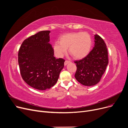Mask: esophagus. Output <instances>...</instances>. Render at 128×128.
Listing matches in <instances>:
<instances>
[{
    "label": "esophagus",
    "instance_id": "esophagus-1",
    "mask_svg": "<svg viewBox=\"0 0 128 128\" xmlns=\"http://www.w3.org/2000/svg\"><path fill=\"white\" fill-rule=\"evenodd\" d=\"M69 63H70V61H68V60H66L65 61V62H64V65H66L67 64H68Z\"/></svg>",
    "mask_w": 128,
    "mask_h": 128
}]
</instances>
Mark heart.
I'll return each instance as SVG.
<instances>
[{"instance_id":"b5f03b06","label":"heart","mask_w":128,"mask_h":128,"mask_svg":"<svg viewBox=\"0 0 128 128\" xmlns=\"http://www.w3.org/2000/svg\"><path fill=\"white\" fill-rule=\"evenodd\" d=\"M92 39L90 35L86 32H74L65 34L60 37V42L54 44V51L56 55L62 57L68 52L76 59L86 57L90 51Z\"/></svg>"}]
</instances>
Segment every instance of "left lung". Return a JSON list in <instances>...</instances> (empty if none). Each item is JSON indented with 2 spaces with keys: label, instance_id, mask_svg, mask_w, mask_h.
Instances as JSON below:
<instances>
[{
  "label": "left lung",
  "instance_id": "obj_1",
  "mask_svg": "<svg viewBox=\"0 0 128 128\" xmlns=\"http://www.w3.org/2000/svg\"><path fill=\"white\" fill-rule=\"evenodd\" d=\"M94 46L86 57L76 60L75 77L86 86L96 84L101 78L108 63V51L103 39L98 35L94 37Z\"/></svg>",
  "mask_w": 128,
  "mask_h": 128
}]
</instances>
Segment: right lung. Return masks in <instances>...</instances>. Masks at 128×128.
<instances>
[{
	"label": "right lung",
	"instance_id": "obj_1",
	"mask_svg": "<svg viewBox=\"0 0 128 128\" xmlns=\"http://www.w3.org/2000/svg\"><path fill=\"white\" fill-rule=\"evenodd\" d=\"M49 30L37 32L24 40L18 53L20 73L32 88L45 90L54 85L63 68L65 60L54 57L49 43Z\"/></svg>",
	"mask_w": 128,
	"mask_h": 128
}]
</instances>
